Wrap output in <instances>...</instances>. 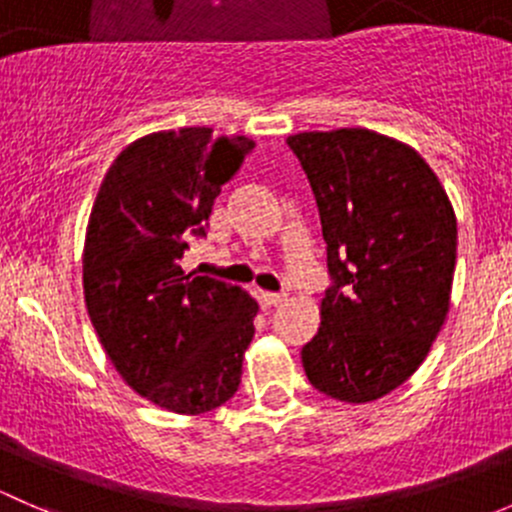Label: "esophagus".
<instances>
[{"mask_svg": "<svg viewBox=\"0 0 512 512\" xmlns=\"http://www.w3.org/2000/svg\"><path fill=\"white\" fill-rule=\"evenodd\" d=\"M285 299L287 294H280V292H260L262 307H277V304H282Z\"/></svg>", "mask_w": 512, "mask_h": 512, "instance_id": "1", "label": "esophagus"}]
</instances>
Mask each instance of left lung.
<instances>
[{
  "instance_id": "1",
  "label": "left lung",
  "mask_w": 512,
  "mask_h": 512,
  "mask_svg": "<svg viewBox=\"0 0 512 512\" xmlns=\"http://www.w3.org/2000/svg\"><path fill=\"white\" fill-rule=\"evenodd\" d=\"M317 198L334 285L302 347L314 389L366 404L404 384L451 307L456 213L431 165L369 128L287 138Z\"/></svg>"
}]
</instances>
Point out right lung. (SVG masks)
<instances>
[{"label": "right lung", "mask_w": 512, "mask_h": 512, "mask_svg": "<svg viewBox=\"0 0 512 512\" xmlns=\"http://www.w3.org/2000/svg\"><path fill=\"white\" fill-rule=\"evenodd\" d=\"M255 143L205 126L128 143L108 168L84 242V299L121 379L165 411L198 416L240 386L257 302L180 267L220 188Z\"/></svg>", "instance_id": "add662e5"}]
</instances>
